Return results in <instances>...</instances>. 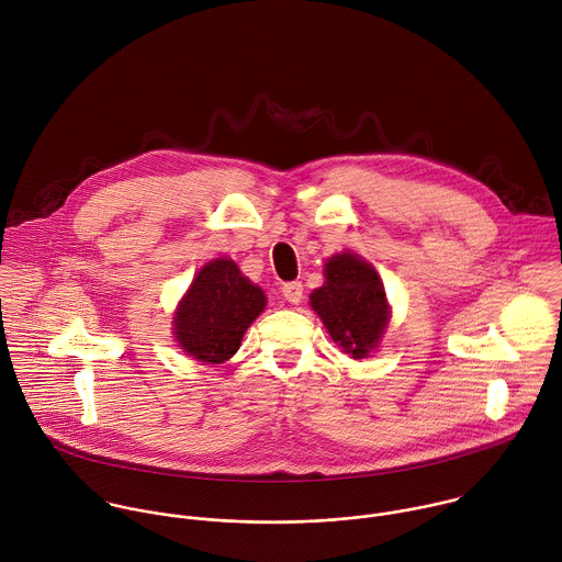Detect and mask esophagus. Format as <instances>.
Here are the masks:
<instances>
[{
    "mask_svg": "<svg viewBox=\"0 0 562 562\" xmlns=\"http://www.w3.org/2000/svg\"><path fill=\"white\" fill-rule=\"evenodd\" d=\"M282 295H284L286 302L300 304L302 297H304V286H302V282H286V284L282 286Z\"/></svg>",
    "mask_w": 562,
    "mask_h": 562,
    "instance_id": "esophagus-1",
    "label": "esophagus"
}]
</instances>
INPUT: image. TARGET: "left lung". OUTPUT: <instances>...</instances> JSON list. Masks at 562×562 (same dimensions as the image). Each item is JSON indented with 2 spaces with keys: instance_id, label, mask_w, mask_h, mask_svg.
Masks as SVG:
<instances>
[{
  "instance_id": "8db88e82",
  "label": "left lung",
  "mask_w": 562,
  "mask_h": 562,
  "mask_svg": "<svg viewBox=\"0 0 562 562\" xmlns=\"http://www.w3.org/2000/svg\"><path fill=\"white\" fill-rule=\"evenodd\" d=\"M324 276L326 282L311 293V308L346 355L370 357L390 322V304L376 269L361 256L341 251L326 260Z\"/></svg>"
}]
</instances>
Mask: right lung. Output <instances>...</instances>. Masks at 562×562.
<instances>
[{
	"label": "right lung",
	"mask_w": 562,
	"mask_h": 562,
	"mask_svg": "<svg viewBox=\"0 0 562 562\" xmlns=\"http://www.w3.org/2000/svg\"><path fill=\"white\" fill-rule=\"evenodd\" d=\"M265 306V291L245 278L234 260L216 258L196 273L179 302L172 333L192 359L225 363Z\"/></svg>",
	"instance_id": "add662e5"
}]
</instances>
